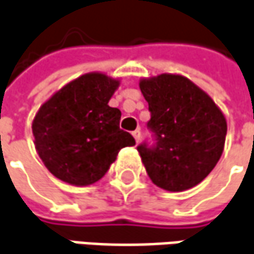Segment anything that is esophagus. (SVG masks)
<instances>
[{
	"mask_svg": "<svg viewBox=\"0 0 254 254\" xmlns=\"http://www.w3.org/2000/svg\"><path fill=\"white\" fill-rule=\"evenodd\" d=\"M132 134H133L136 143H139V140H140V130H139V129H136L134 132H132Z\"/></svg>",
	"mask_w": 254,
	"mask_h": 254,
	"instance_id": "34e87169",
	"label": "esophagus"
}]
</instances>
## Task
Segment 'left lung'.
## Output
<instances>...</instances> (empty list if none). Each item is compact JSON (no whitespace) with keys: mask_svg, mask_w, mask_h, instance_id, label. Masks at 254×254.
Segmentation results:
<instances>
[{"mask_svg":"<svg viewBox=\"0 0 254 254\" xmlns=\"http://www.w3.org/2000/svg\"><path fill=\"white\" fill-rule=\"evenodd\" d=\"M151 114L147 127L156 144L137 146L153 184L182 192L200 184L217 165L225 144L227 120L213 98L182 75L141 79Z\"/></svg>","mask_w":254,"mask_h":254,"instance_id":"left-lung-1","label":"left lung"}]
</instances>
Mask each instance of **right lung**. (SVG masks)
Wrapping results in <instances>:
<instances>
[{"instance_id":"add662e5","label":"right lung","mask_w":254,"mask_h":254,"mask_svg":"<svg viewBox=\"0 0 254 254\" xmlns=\"http://www.w3.org/2000/svg\"><path fill=\"white\" fill-rule=\"evenodd\" d=\"M120 79L90 72L65 84L37 111L34 146L55 178L75 186L100 181L121 149L134 146L120 129L121 111L108 105Z\"/></svg>"}]
</instances>
